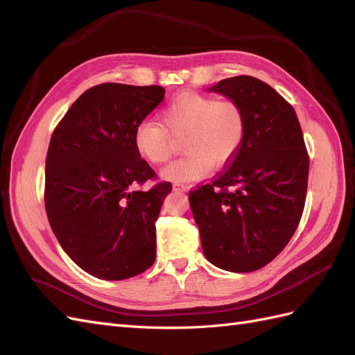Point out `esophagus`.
Returning <instances> with one entry per match:
<instances>
[{"label": "esophagus", "mask_w": 355, "mask_h": 355, "mask_svg": "<svg viewBox=\"0 0 355 355\" xmlns=\"http://www.w3.org/2000/svg\"><path fill=\"white\" fill-rule=\"evenodd\" d=\"M173 191L187 192V191H188V187H187V185H179V184H175V185H173Z\"/></svg>", "instance_id": "1"}]
</instances>
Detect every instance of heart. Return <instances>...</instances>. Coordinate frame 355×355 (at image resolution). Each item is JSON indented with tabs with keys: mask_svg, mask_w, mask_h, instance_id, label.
I'll list each match as a JSON object with an SVG mask.
<instances>
[{
	"mask_svg": "<svg viewBox=\"0 0 355 355\" xmlns=\"http://www.w3.org/2000/svg\"><path fill=\"white\" fill-rule=\"evenodd\" d=\"M161 121L139 123L133 142L136 151L161 164L171 155L170 135L184 136V157L163 170V178L178 184L197 180L211 164L223 167L239 154L247 132V118L240 102L202 93H182L161 111Z\"/></svg>",
	"mask_w": 355,
	"mask_h": 355,
	"instance_id": "b5f03b06",
	"label": "heart"
}]
</instances>
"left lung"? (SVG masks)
Returning a JSON list of instances; mask_svg holds the SVG:
<instances>
[{"mask_svg": "<svg viewBox=\"0 0 355 355\" xmlns=\"http://www.w3.org/2000/svg\"><path fill=\"white\" fill-rule=\"evenodd\" d=\"M209 92L240 102L247 132L239 154L211 184L189 191L202 253L220 270L252 272L280 253L302 216L309 158L292 105L249 75Z\"/></svg>", "mask_w": 355, "mask_h": 355, "instance_id": "8db88e82", "label": "left lung"}]
</instances>
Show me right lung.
<instances>
[{"label": "right lung", "instance_id": "obj_1", "mask_svg": "<svg viewBox=\"0 0 355 355\" xmlns=\"http://www.w3.org/2000/svg\"><path fill=\"white\" fill-rule=\"evenodd\" d=\"M164 92L159 85H94L51 135L44 192L50 227L71 259L96 278L125 280L155 261V222L171 184L133 189L155 176L133 137Z\"/></svg>", "mask_w": 355, "mask_h": 355}]
</instances>
